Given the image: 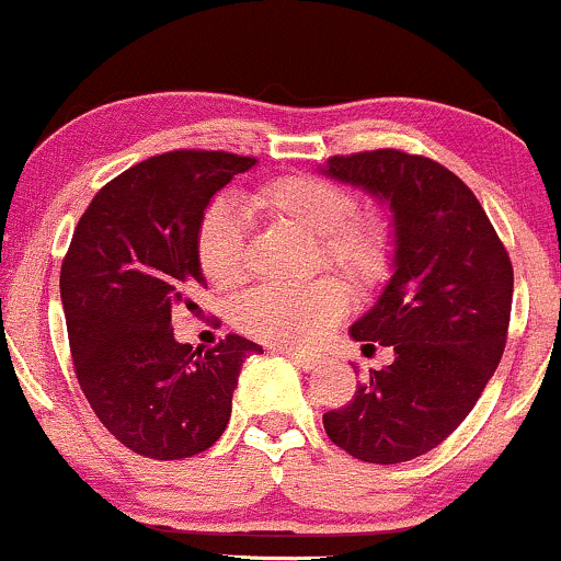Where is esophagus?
<instances>
[{
    "label": "esophagus",
    "mask_w": 561,
    "mask_h": 561,
    "mask_svg": "<svg viewBox=\"0 0 561 561\" xmlns=\"http://www.w3.org/2000/svg\"><path fill=\"white\" fill-rule=\"evenodd\" d=\"M280 353L286 355V358H291L294 364H297L299 369H305V371H310V369H318V366L323 364V355H321V353L291 351V347H280Z\"/></svg>",
    "instance_id": "1"
}]
</instances>
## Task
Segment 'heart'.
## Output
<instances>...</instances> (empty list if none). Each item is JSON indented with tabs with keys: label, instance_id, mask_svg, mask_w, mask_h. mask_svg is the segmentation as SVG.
I'll use <instances>...</instances> for the list:
<instances>
[{
	"label": "heart",
	"instance_id": "heart-1",
	"mask_svg": "<svg viewBox=\"0 0 561 561\" xmlns=\"http://www.w3.org/2000/svg\"><path fill=\"white\" fill-rule=\"evenodd\" d=\"M254 219L316 240L323 264L345 275L353 286H371L390 262V232L379 216H351L353 197L340 184L318 176H283L256 186L243 197ZM197 259L206 278L232 288L245 275V240L238 219L214 208L197 232ZM345 310V291L334 278L302 286H264L238 307L240 329L280 345H310Z\"/></svg>",
	"mask_w": 561,
	"mask_h": 561
}]
</instances>
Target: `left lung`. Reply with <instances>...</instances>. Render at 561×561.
<instances>
[{"mask_svg": "<svg viewBox=\"0 0 561 561\" xmlns=\"http://www.w3.org/2000/svg\"><path fill=\"white\" fill-rule=\"evenodd\" d=\"M318 171L388 206L393 245L390 278L351 327L355 342L393 347V364L323 414V427L364 462L414 460L468 417L495 375L514 297L511 259L473 192L438 162L377 149Z\"/></svg>", "mask_w": 561, "mask_h": 561, "instance_id": "left-lung-1", "label": "left lung"}]
</instances>
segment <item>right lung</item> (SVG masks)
I'll use <instances>...</instances> for the list:
<instances>
[{"instance_id":"1","label":"right lung","mask_w":561,"mask_h":561,"mask_svg":"<svg viewBox=\"0 0 561 561\" xmlns=\"http://www.w3.org/2000/svg\"><path fill=\"white\" fill-rule=\"evenodd\" d=\"M230 152H165L128 168L90 201L61 264L71 358L95 417L154 460L214 447L256 342L230 334L210 351L176 342L173 307L195 310L197 232L221 186L251 171Z\"/></svg>"}]
</instances>
